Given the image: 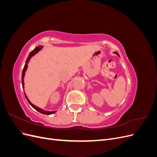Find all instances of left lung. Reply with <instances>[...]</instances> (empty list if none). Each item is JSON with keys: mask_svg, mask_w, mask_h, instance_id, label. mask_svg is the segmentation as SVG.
Masks as SVG:
<instances>
[{"mask_svg": "<svg viewBox=\"0 0 157 157\" xmlns=\"http://www.w3.org/2000/svg\"><path fill=\"white\" fill-rule=\"evenodd\" d=\"M114 53H115V54H117V55L118 56H119V54H118L117 53V52H114ZM119 57H120V56H119Z\"/></svg>", "mask_w": 157, "mask_h": 157, "instance_id": "obj_1", "label": "left lung"}]
</instances>
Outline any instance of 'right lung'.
<instances>
[{"instance_id": "add662e5", "label": "right lung", "mask_w": 157, "mask_h": 157, "mask_svg": "<svg viewBox=\"0 0 157 157\" xmlns=\"http://www.w3.org/2000/svg\"><path fill=\"white\" fill-rule=\"evenodd\" d=\"M42 48V46H36V48L33 50H32L31 52H30V54H29V56H28V58H27V60H26V61H25V65H24V67H23V71H22V75H21V83H22V87H23V89L24 90V81H23V78H24V76H25V71H26V70H27V67H28V63H29V60H30V59L32 58V57L33 56H35L36 53H38V52H39L41 49ZM25 94V98L27 99V101L29 102V103L30 104V105L34 108L35 110H36L37 111H39V113H42V114H44V115H52V114H54V113H55L56 111H45V110H43V109H40V108H39V107H36V106H35V105H33V103H31V102L29 100V99L27 98V96H26V94Z\"/></svg>"}]
</instances>
